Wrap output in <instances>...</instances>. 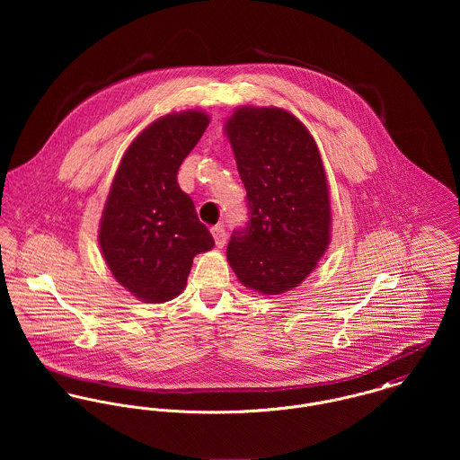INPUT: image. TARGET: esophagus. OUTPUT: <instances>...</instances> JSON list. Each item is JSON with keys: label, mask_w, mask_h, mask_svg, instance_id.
Instances as JSON below:
<instances>
[{"label": "esophagus", "mask_w": 460, "mask_h": 460, "mask_svg": "<svg viewBox=\"0 0 460 460\" xmlns=\"http://www.w3.org/2000/svg\"><path fill=\"white\" fill-rule=\"evenodd\" d=\"M212 237H214V243L217 248H223L225 243H226V232L223 226H214L212 228Z\"/></svg>", "instance_id": "obj_1"}]
</instances>
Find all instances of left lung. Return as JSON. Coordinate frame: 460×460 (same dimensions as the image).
Segmentation results:
<instances>
[{
  "mask_svg": "<svg viewBox=\"0 0 460 460\" xmlns=\"http://www.w3.org/2000/svg\"><path fill=\"white\" fill-rule=\"evenodd\" d=\"M246 188L250 221L226 257L239 281L276 296L297 287L326 253L328 181L315 139L288 111L239 108L225 126Z\"/></svg>",
  "mask_w": 460,
  "mask_h": 460,
  "instance_id": "1",
  "label": "left lung"
}]
</instances>
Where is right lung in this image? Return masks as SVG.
Wrapping results in <instances>:
<instances>
[{
    "instance_id": "right-lung-1",
    "label": "right lung",
    "mask_w": 460,
    "mask_h": 460,
    "mask_svg": "<svg viewBox=\"0 0 460 460\" xmlns=\"http://www.w3.org/2000/svg\"><path fill=\"white\" fill-rule=\"evenodd\" d=\"M208 126L201 111L166 115L126 150L101 219L99 243L115 279L145 303L177 297L214 239L177 173Z\"/></svg>"
}]
</instances>
